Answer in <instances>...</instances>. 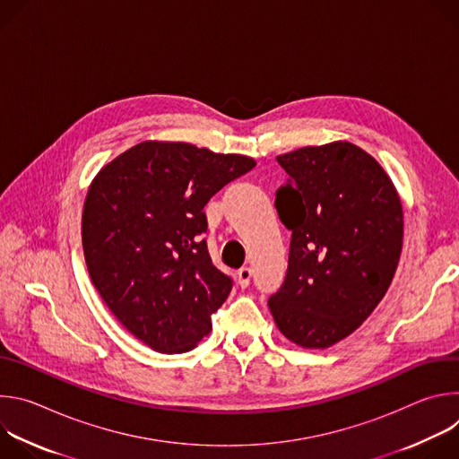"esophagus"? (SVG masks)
<instances>
[{"mask_svg": "<svg viewBox=\"0 0 459 459\" xmlns=\"http://www.w3.org/2000/svg\"><path fill=\"white\" fill-rule=\"evenodd\" d=\"M250 280H252V271H250V267H243V269L238 271V283H239L241 289L248 287Z\"/></svg>", "mask_w": 459, "mask_h": 459, "instance_id": "obj_1", "label": "esophagus"}]
</instances>
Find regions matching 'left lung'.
<instances>
[{"label": "left lung", "mask_w": 459, "mask_h": 459, "mask_svg": "<svg viewBox=\"0 0 459 459\" xmlns=\"http://www.w3.org/2000/svg\"><path fill=\"white\" fill-rule=\"evenodd\" d=\"M276 160L289 183L274 205L292 234L287 274L269 307L285 338L326 349L358 329L394 278L402 202L379 163L349 142Z\"/></svg>", "instance_id": "obj_1"}]
</instances>
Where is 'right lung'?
Listing matches in <instances>:
<instances>
[{
	"mask_svg": "<svg viewBox=\"0 0 459 459\" xmlns=\"http://www.w3.org/2000/svg\"><path fill=\"white\" fill-rule=\"evenodd\" d=\"M239 154L143 142L92 181L82 220L87 269L125 329L158 352H186L232 290L212 265L204 207L254 169Z\"/></svg>",
	"mask_w": 459,
	"mask_h": 459,
	"instance_id": "1",
	"label": "right lung"
}]
</instances>
